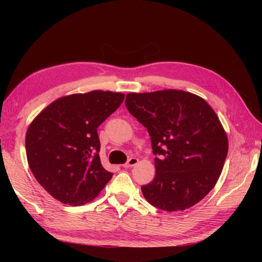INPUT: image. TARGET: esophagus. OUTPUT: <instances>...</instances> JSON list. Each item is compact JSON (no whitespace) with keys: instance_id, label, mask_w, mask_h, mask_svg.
<instances>
[{"instance_id":"obj_1","label":"esophagus","mask_w":262,"mask_h":262,"mask_svg":"<svg viewBox=\"0 0 262 262\" xmlns=\"http://www.w3.org/2000/svg\"><path fill=\"white\" fill-rule=\"evenodd\" d=\"M138 163V159L137 158H130L127 161V163L124 164V168H132V166H135Z\"/></svg>"}]
</instances>
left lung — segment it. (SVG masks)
I'll return each mask as SVG.
<instances>
[{
    "label": "left lung",
    "mask_w": 262,
    "mask_h": 262,
    "mask_svg": "<svg viewBox=\"0 0 262 262\" xmlns=\"http://www.w3.org/2000/svg\"><path fill=\"white\" fill-rule=\"evenodd\" d=\"M128 111L147 128L155 177L142 192L162 210H185L216 185L229 151V141L213 108L182 90L128 93Z\"/></svg>",
    "instance_id": "obj_1"
}]
</instances>
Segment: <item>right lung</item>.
<instances>
[{"label":"right lung","mask_w":262,"mask_h":262,"mask_svg":"<svg viewBox=\"0 0 262 262\" xmlns=\"http://www.w3.org/2000/svg\"><path fill=\"white\" fill-rule=\"evenodd\" d=\"M124 98V93L101 90L65 96L47 105L28 127V164L58 202L90 203L111 179L113 173L100 161L97 128Z\"/></svg>","instance_id":"right-lung-1"}]
</instances>
